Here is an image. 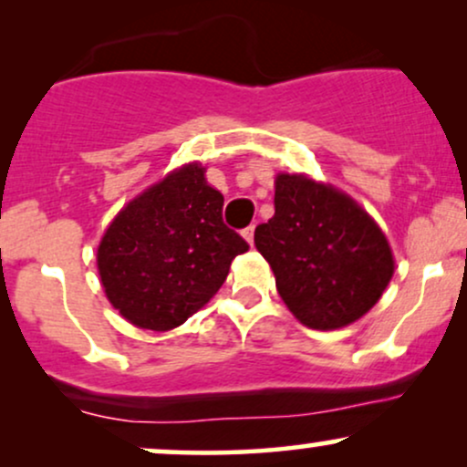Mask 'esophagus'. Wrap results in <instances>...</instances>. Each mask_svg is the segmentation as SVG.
I'll return each instance as SVG.
<instances>
[{
  "instance_id": "obj_1",
  "label": "esophagus",
  "mask_w": 467,
  "mask_h": 467,
  "mask_svg": "<svg viewBox=\"0 0 467 467\" xmlns=\"http://www.w3.org/2000/svg\"><path fill=\"white\" fill-rule=\"evenodd\" d=\"M241 234H244V239L245 241H248V244L252 245V244H254V223H250V226L248 228H244V230H241Z\"/></svg>"
}]
</instances>
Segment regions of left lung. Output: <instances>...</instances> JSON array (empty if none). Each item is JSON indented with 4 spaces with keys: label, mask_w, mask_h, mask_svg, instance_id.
I'll list each match as a JSON object with an SVG mask.
<instances>
[{
    "label": "left lung",
    "mask_w": 467,
    "mask_h": 467,
    "mask_svg": "<svg viewBox=\"0 0 467 467\" xmlns=\"http://www.w3.org/2000/svg\"><path fill=\"white\" fill-rule=\"evenodd\" d=\"M289 312L312 329H340L379 301L393 252L349 195L307 175L278 173L275 217L254 230Z\"/></svg>",
    "instance_id": "left-lung-1"
}]
</instances>
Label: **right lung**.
Segmentation results:
<instances>
[{"instance_id": "add662e5", "label": "right lung", "mask_w": 467, "mask_h": 467, "mask_svg": "<svg viewBox=\"0 0 467 467\" xmlns=\"http://www.w3.org/2000/svg\"><path fill=\"white\" fill-rule=\"evenodd\" d=\"M191 162L118 213L100 239L109 303L140 329L169 331L211 301L230 264L250 248L222 219L223 195Z\"/></svg>"}]
</instances>
